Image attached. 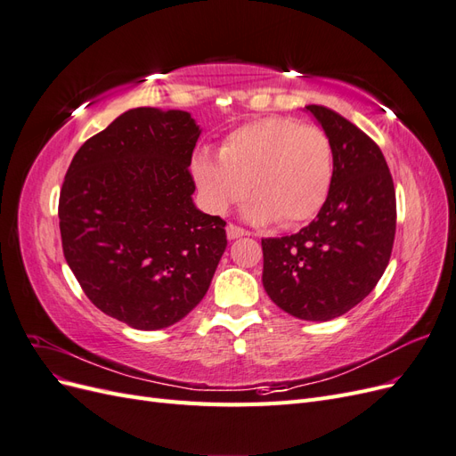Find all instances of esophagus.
<instances>
[{"mask_svg": "<svg viewBox=\"0 0 456 456\" xmlns=\"http://www.w3.org/2000/svg\"><path fill=\"white\" fill-rule=\"evenodd\" d=\"M247 233H249V232L240 228V226H236V224H228V226H226V236H228V240H238V238L247 236Z\"/></svg>", "mask_w": 456, "mask_h": 456, "instance_id": "esophagus-1", "label": "esophagus"}]
</instances>
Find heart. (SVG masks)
<instances>
[{"instance_id":"obj_1","label":"heart","mask_w":456,"mask_h":456,"mask_svg":"<svg viewBox=\"0 0 456 456\" xmlns=\"http://www.w3.org/2000/svg\"><path fill=\"white\" fill-rule=\"evenodd\" d=\"M191 175L207 209L223 215L247 191L245 216L262 224L297 226L310 220L333 183V144L327 133L289 118H265L228 134L220 156L198 151Z\"/></svg>"}]
</instances>
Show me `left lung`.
<instances>
[{
    "instance_id": "left-lung-1",
    "label": "left lung",
    "mask_w": 456,
    "mask_h": 456,
    "mask_svg": "<svg viewBox=\"0 0 456 456\" xmlns=\"http://www.w3.org/2000/svg\"><path fill=\"white\" fill-rule=\"evenodd\" d=\"M306 110L333 144V183L308 226L262 240V285L283 312L329 322L360 305L388 266L395 190L375 141L333 110Z\"/></svg>"
}]
</instances>
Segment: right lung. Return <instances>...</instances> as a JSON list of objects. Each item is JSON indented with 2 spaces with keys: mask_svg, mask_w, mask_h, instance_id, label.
I'll return each instance as SVG.
<instances>
[{
  "mask_svg": "<svg viewBox=\"0 0 456 456\" xmlns=\"http://www.w3.org/2000/svg\"><path fill=\"white\" fill-rule=\"evenodd\" d=\"M200 134L183 110L133 108L66 171L64 258L93 305L133 329L169 327L194 310L228 245L224 220L191 200Z\"/></svg>",
  "mask_w": 456,
  "mask_h": 456,
  "instance_id": "obj_1",
  "label": "right lung"
}]
</instances>
